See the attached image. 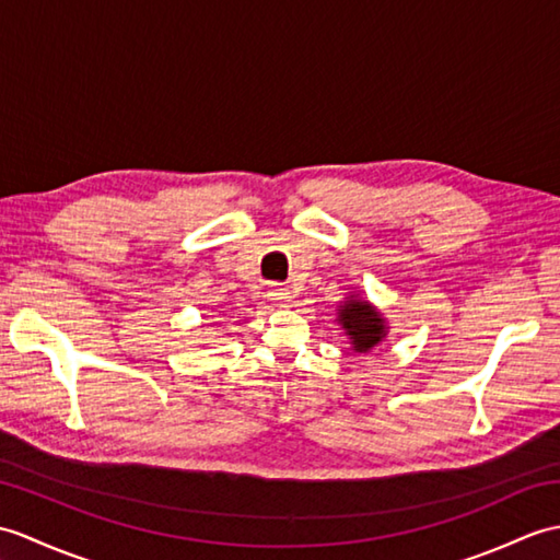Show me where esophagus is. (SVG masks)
Listing matches in <instances>:
<instances>
[{
  "instance_id": "34e87169",
  "label": "esophagus",
  "mask_w": 560,
  "mask_h": 560,
  "mask_svg": "<svg viewBox=\"0 0 560 560\" xmlns=\"http://www.w3.org/2000/svg\"><path fill=\"white\" fill-rule=\"evenodd\" d=\"M269 301L277 303V305L291 303V291L283 289V285H271V289H269Z\"/></svg>"
}]
</instances>
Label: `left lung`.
<instances>
[{
    "label": "left lung",
    "mask_w": 560,
    "mask_h": 560,
    "mask_svg": "<svg viewBox=\"0 0 560 560\" xmlns=\"http://www.w3.org/2000/svg\"><path fill=\"white\" fill-rule=\"evenodd\" d=\"M336 322H339L355 353H372L376 346L386 341L388 329H392L380 307L360 293H350L346 301H341L339 310H336Z\"/></svg>",
    "instance_id": "8db88e82"
}]
</instances>
